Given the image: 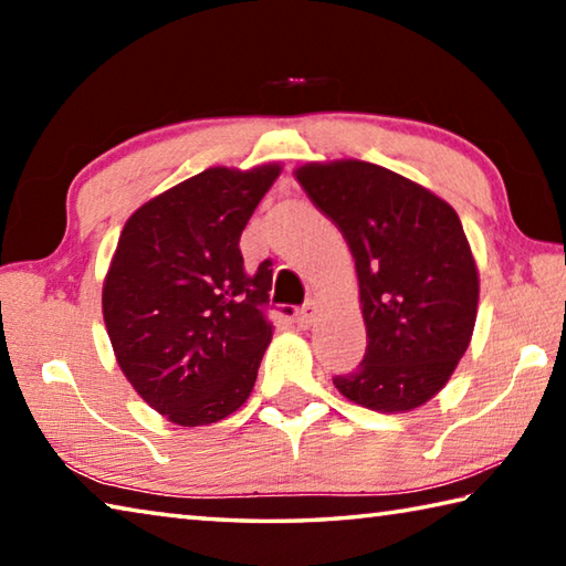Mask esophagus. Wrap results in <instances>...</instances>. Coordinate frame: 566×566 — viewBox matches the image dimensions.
Listing matches in <instances>:
<instances>
[{
	"label": "esophagus",
	"mask_w": 566,
	"mask_h": 566,
	"mask_svg": "<svg viewBox=\"0 0 566 566\" xmlns=\"http://www.w3.org/2000/svg\"><path fill=\"white\" fill-rule=\"evenodd\" d=\"M296 324H300L302 329H306V327H312L314 324V319H317V304L314 302H310V304H304L302 310H296Z\"/></svg>",
	"instance_id": "34e87169"
}]
</instances>
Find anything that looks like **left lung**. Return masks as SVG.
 <instances>
[{
    "label": "left lung",
    "mask_w": 566,
    "mask_h": 566,
    "mask_svg": "<svg viewBox=\"0 0 566 566\" xmlns=\"http://www.w3.org/2000/svg\"><path fill=\"white\" fill-rule=\"evenodd\" d=\"M352 249L367 352L332 381L354 405L397 415L442 389L472 339L479 274L462 222L417 181L359 159L294 171Z\"/></svg>",
    "instance_id": "1"
}]
</instances>
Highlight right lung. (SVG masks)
Here are the masks:
<instances>
[{
	"instance_id": "obj_1",
	"label": "right lung",
	"mask_w": 566,
	"mask_h": 566,
	"mask_svg": "<svg viewBox=\"0 0 566 566\" xmlns=\"http://www.w3.org/2000/svg\"><path fill=\"white\" fill-rule=\"evenodd\" d=\"M280 165L199 171L134 212L104 276L114 357L151 409L181 427L212 424L252 395L272 342V270L239 252Z\"/></svg>"
}]
</instances>
